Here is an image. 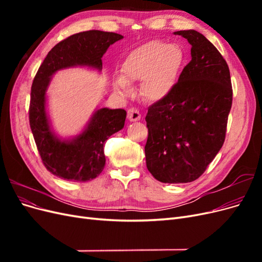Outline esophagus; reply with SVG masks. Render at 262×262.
Instances as JSON below:
<instances>
[{
	"label": "esophagus",
	"instance_id": "obj_1",
	"mask_svg": "<svg viewBox=\"0 0 262 262\" xmlns=\"http://www.w3.org/2000/svg\"><path fill=\"white\" fill-rule=\"evenodd\" d=\"M128 119L130 121H138L141 119V114L139 113V109L136 107H131L128 110Z\"/></svg>",
	"mask_w": 262,
	"mask_h": 262
}]
</instances>
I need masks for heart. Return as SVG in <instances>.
Segmentation results:
<instances>
[{"label": "heart", "mask_w": 262, "mask_h": 262, "mask_svg": "<svg viewBox=\"0 0 262 262\" xmlns=\"http://www.w3.org/2000/svg\"><path fill=\"white\" fill-rule=\"evenodd\" d=\"M184 61L185 54L179 46L148 41L126 57L122 66L123 78H118L115 87L128 92V82L142 81V95L148 100H160L173 89Z\"/></svg>", "instance_id": "b5f03b06"}]
</instances>
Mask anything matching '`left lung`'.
<instances>
[{
  "label": "left lung",
  "mask_w": 262,
  "mask_h": 262,
  "mask_svg": "<svg viewBox=\"0 0 262 262\" xmlns=\"http://www.w3.org/2000/svg\"><path fill=\"white\" fill-rule=\"evenodd\" d=\"M175 35L191 45V61L169 94L148 107L146 167L165 184L199 178L223 146L233 101L226 61L202 34Z\"/></svg>",
  "instance_id": "left-lung-1"
}]
</instances>
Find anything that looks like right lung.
Here are the masks:
<instances>
[{
    "instance_id": "obj_1",
    "label": "right lung",
    "mask_w": 262,
    "mask_h": 262,
    "mask_svg": "<svg viewBox=\"0 0 262 262\" xmlns=\"http://www.w3.org/2000/svg\"><path fill=\"white\" fill-rule=\"evenodd\" d=\"M123 37L116 33L87 30L68 37L47 54L31 85L29 124L45 167L54 176L69 181H89L105 167L106 141L124 125V109L101 108L87 128L71 141H61L52 133L46 114V91L58 70L87 66L101 70V58L110 45Z\"/></svg>"
}]
</instances>
